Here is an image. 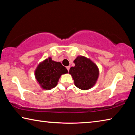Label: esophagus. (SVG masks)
Segmentation results:
<instances>
[{
    "instance_id": "34e87169",
    "label": "esophagus",
    "mask_w": 135,
    "mask_h": 135,
    "mask_svg": "<svg viewBox=\"0 0 135 135\" xmlns=\"http://www.w3.org/2000/svg\"><path fill=\"white\" fill-rule=\"evenodd\" d=\"M70 68V66H68V67H67V70L68 71H69Z\"/></svg>"
}]
</instances>
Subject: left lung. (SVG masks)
Segmentation results:
<instances>
[{
  "label": "left lung",
  "instance_id": "obj_1",
  "mask_svg": "<svg viewBox=\"0 0 135 135\" xmlns=\"http://www.w3.org/2000/svg\"><path fill=\"white\" fill-rule=\"evenodd\" d=\"M74 67H71L69 74L72 76L74 84L81 90L90 89L95 85L99 74L98 66L89 58L78 56L74 59Z\"/></svg>",
  "mask_w": 135,
  "mask_h": 135
}]
</instances>
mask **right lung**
<instances>
[{"label":"right lung","instance_id":"right-lung-1","mask_svg":"<svg viewBox=\"0 0 135 135\" xmlns=\"http://www.w3.org/2000/svg\"><path fill=\"white\" fill-rule=\"evenodd\" d=\"M68 70L61 62H56L51 57L41 62L35 71V78L43 89L50 90L55 87L61 75Z\"/></svg>","mask_w":135,"mask_h":135}]
</instances>
